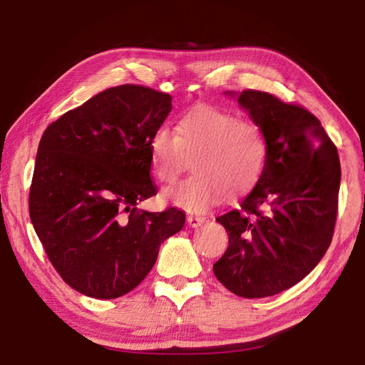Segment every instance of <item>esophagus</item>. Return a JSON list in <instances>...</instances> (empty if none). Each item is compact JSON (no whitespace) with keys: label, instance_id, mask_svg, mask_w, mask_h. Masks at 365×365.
Segmentation results:
<instances>
[{"label":"esophagus","instance_id":"obj_1","mask_svg":"<svg viewBox=\"0 0 365 365\" xmlns=\"http://www.w3.org/2000/svg\"><path fill=\"white\" fill-rule=\"evenodd\" d=\"M187 222L190 227H199L200 224L205 222V218L204 216H195V215H188L187 216Z\"/></svg>","mask_w":365,"mask_h":365}]
</instances>
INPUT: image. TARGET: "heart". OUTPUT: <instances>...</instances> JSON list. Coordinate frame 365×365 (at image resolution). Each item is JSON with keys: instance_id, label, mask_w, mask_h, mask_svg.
Instances as JSON below:
<instances>
[{"instance_id": "heart-1", "label": "heart", "mask_w": 365, "mask_h": 365, "mask_svg": "<svg viewBox=\"0 0 365 365\" xmlns=\"http://www.w3.org/2000/svg\"><path fill=\"white\" fill-rule=\"evenodd\" d=\"M153 131L149 143L155 177L170 183L192 160L195 174L163 191V197L188 212L202 213L224 192L250 191L265 169L268 141L257 122L213 106H197L177 122Z\"/></svg>"}]
</instances>
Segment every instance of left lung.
<instances>
[{
  "label": "left lung",
  "mask_w": 365,
  "mask_h": 365,
  "mask_svg": "<svg viewBox=\"0 0 365 365\" xmlns=\"http://www.w3.org/2000/svg\"><path fill=\"white\" fill-rule=\"evenodd\" d=\"M238 103L268 141L257 185L240 207L216 218L229 246L216 279L242 298L273 297L306 277L334 234L340 161L337 147L306 108L246 89Z\"/></svg>",
  "instance_id": "obj_1"
}]
</instances>
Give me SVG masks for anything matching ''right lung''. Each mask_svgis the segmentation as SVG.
Returning <instances> with one entry per match:
<instances>
[{
    "mask_svg": "<svg viewBox=\"0 0 365 365\" xmlns=\"http://www.w3.org/2000/svg\"><path fill=\"white\" fill-rule=\"evenodd\" d=\"M173 98L122 84L50 123L38 143L29 216L48 260L86 297L119 298L141 284L185 213L139 212L157 195L149 143Z\"/></svg>",
    "mask_w": 365,
    "mask_h": 365,
    "instance_id": "1",
    "label": "right lung"
}]
</instances>
